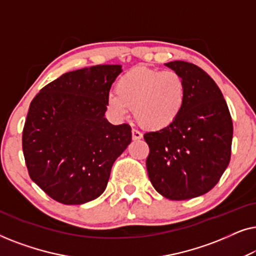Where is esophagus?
<instances>
[{
    "label": "esophagus",
    "instance_id": "esophagus-1",
    "mask_svg": "<svg viewBox=\"0 0 256 256\" xmlns=\"http://www.w3.org/2000/svg\"><path fill=\"white\" fill-rule=\"evenodd\" d=\"M132 136L134 141H138V140H141L143 138L142 132H140L138 130H135V129H132Z\"/></svg>",
    "mask_w": 256,
    "mask_h": 256
}]
</instances>
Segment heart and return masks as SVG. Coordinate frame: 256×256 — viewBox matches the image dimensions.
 I'll return each mask as SVG.
<instances>
[{
  "label": "heart",
  "instance_id": "1",
  "mask_svg": "<svg viewBox=\"0 0 256 256\" xmlns=\"http://www.w3.org/2000/svg\"><path fill=\"white\" fill-rule=\"evenodd\" d=\"M186 84L174 71L138 66L118 78L107 96L112 116L124 120L130 108L136 121L149 130H163L180 118L186 101Z\"/></svg>",
  "mask_w": 256,
  "mask_h": 256
}]
</instances>
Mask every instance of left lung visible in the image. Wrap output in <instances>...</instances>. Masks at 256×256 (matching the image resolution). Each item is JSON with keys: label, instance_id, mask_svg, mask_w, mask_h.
<instances>
[{"label": "left lung", "instance_id": "8db88e82", "mask_svg": "<svg viewBox=\"0 0 256 256\" xmlns=\"http://www.w3.org/2000/svg\"><path fill=\"white\" fill-rule=\"evenodd\" d=\"M166 66L184 78L186 101L174 124L144 134L150 149L146 164L158 194L185 200L212 190L225 172L233 124L222 90L208 73L182 60Z\"/></svg>", "mask_w": 256, "mask_h": 256}]
</instances>
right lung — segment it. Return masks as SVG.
<instances>
[{"label": "right lung", "instance_id": "obj_1", "mask_svg": "<svg viewBox=\"0 0 256 256\" xmlns=\"http://www.w3.org/2000/svg\"><path fill=\"white\" fill-rule=\"evenodd\" d=\"M121 65L68 72L31 101L23 129L30 178L65 205H80L106 190L115 160L132 142L128 124L104 118L112 84Z\"/></svg>", "mask_w": 256, "mask_h": 256}]
</instances>
